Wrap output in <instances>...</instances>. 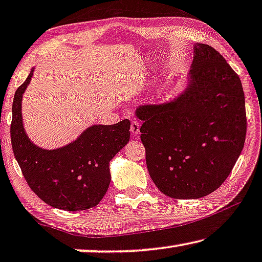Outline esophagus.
Masks as SVG:
<instances>
[{
	"label": "esophagus",
	"mask_w": 262,
	"mask_h": 262,
	"mask_svg": "<svg viewBox=\"0 0 262 262\" xmlns=\"http://www.w3.org/2000/svg\"><path fill=\"white\" fill-rule=\"evenodd\" d=\"M130 131H131V134L134 135V136L139 135V131H140V124H139V122H137V120H132L131 126H130Z\"/></svg>",
	"instance_id": "34e87169"
}]
</instances>
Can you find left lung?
Instances as JSON below:
<instances>
[{
	"label": "left lung",
	"instance_id": "obj_1",
	"mask_svg": "<svg viewBox=\"0 0 262 262\" xmlns=\"http://www.w3.org/2000/svg\"><path fill=\"white\" fill-rule=\"evenodd\" d=\"M140 139L156 186L174 199L214 192L231 173L246 138L239 76L207 44L193 46L186 86L164 103L137 107Z\"/></svg>",
	"mask_w": 262,
	"mask_h": 262
}]
</instances>
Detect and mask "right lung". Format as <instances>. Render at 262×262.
<instances>
[{
  "instance_id": "right-lung-1",
  "label": "right lung",
  "mask_w": 262,
  "mask_h": 262,
  "mask_svg": "<svg viewBox=\"0 0 262 262\" xmlns=\"http://www.w3.org/2000/svg\"><path fill=\"white\" fill-rule=\"evenodd\" d=\"M35 68L15 92L11 146L29 187L55 208L83 211L97 206L111 182L110 160L130 139V120L112 125L95 124L74 142L48 150L35 145L23 126L22 98Z\"/></svg>"
}]
</instances>
